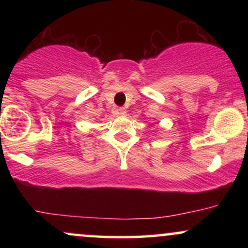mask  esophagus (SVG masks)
Returning a JSON list of instances; mask_svg holds the SVG:
<instances>
[{
	"instance_id": "34e87169",
	"label": "esophagus",
	"mask_w": 248,
	"mask_h": 248,
	"mask_svg": "<svg viewBox=\"0 0 248 248\" xmlns=\"http://www.w3.org/2000/svg\"><path fill=\"white\" fill-rule=\"evenodd\" d=\"M116 112H118L119 115H124L127 113L126 108H124V107H119L118 109H116Z\"/></svg>"
}]
</instances>
